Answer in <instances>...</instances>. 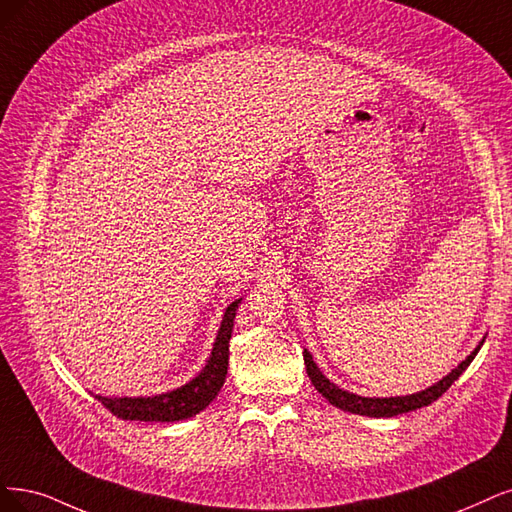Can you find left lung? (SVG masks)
I'll return each instance as SVG.
<instances>
[{"mask_svg":"<svg viewBox=\"0 0 512 512\" xmlns=\"http://www.w3.org/2000/svg\"><path fill=\"white\" fill-rule=\"evenodd\" d=\"M481 346H483V342L470 352V356H466V361H462L456 369H453L449 375H445L443 380L437 382L434 386H430L422 392L407 394V396H388V399H375V396H373V399H369V396H358V394L346 392L339 386H335L333 382L327 380L323 371L316 367V363L312 361V354L308 350H304V363H306V371H308L310 382L314 384V388L320 394L325 396V399L331 405L344 409V411H350V413L369 415V418H394V415H401V413L420 409V407H428L430 403L437 401L439 396H443L449 390V386L456 382L458 377L466 371V367L472 363V358L477 356Z\"/></svg>","mask_w":512,"mask_h":512,"instance_id":"obj_1","label":"left lung"}]
</instances>
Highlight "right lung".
<instances>
[{"instance_id":"add662e5","label":"right lung","mask_w":512,"mask_h":512,"mask_svg":"<svg viewBox=\"0 0 512 512\" xmlns=\"http://www.w3.org/2000/svg\"><path fill=\"white\" fill-rule=\"evenodd\" d=\"M238 304L240 299L232 301V304L227 306L211 358H208L206 367L194 377L192 382H187L177 390H170L158 396H137V399H132V396L109 399V396L99 394L97 399L101 401V405L122 420L179 422V420L194 418L196 413H200L202 409H206L213 403V399L219 394L225 382L227 361H230V337L234 329Z\"/></svg>"}]
</instances>
